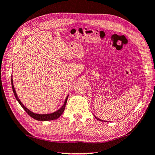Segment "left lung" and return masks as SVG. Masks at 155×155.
<instances>
[{
    "mask_svg": "<svg viewBox=\"0 0 155 155\" xmlns=\"http://www.w3.org/2000/svg\"><path fill=\"white\" fill-rule=\"evenodd\" d=\"M94 117H96V119H97V120H99V121H104V120H100V119H99V118L96 117V116H94Z\"/></svg>",
    "mask_w": 155,
    "mask_h": 155,
    "instance_id": "left-lung-1",
    "label": "left lung"
}]
</instances>
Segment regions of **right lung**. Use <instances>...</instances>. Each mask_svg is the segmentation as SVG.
Listing matches in <instances>:
<instances>
[{"mask_svg": "<svg viewBox=\"0 0 155 155\" xmlns=\"http://www.w3.org/2000/svg\"><path fill=\"white\" fill-rule=\"evenodd\" d=\"M11 82H12V90H13V93L15 94V98L17 100V101L19 102V104L21 105V106L23 107L24 110H25L26 113H27L30 117H33L35 120H38V121H50V120H56V119L59 118L60 116L62 115V113H64L65 107H66V102H67V99H68V96H67L66 100H65L64 105L61 107V108H59L58 110H57L54 113H50V114H37V113H34L33 112H31L30 110H28L27 107H26L24 105L21 104V101L19 100V98H18L17 94L16 93V91H15V87H14V84H13V81H12V78H11Z\"/></svg>", "mask_w": 155, "mask_h": 155, "instance_id": "obj_1", "label": "right lung"}]
</instances>
